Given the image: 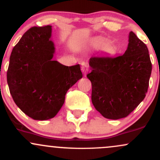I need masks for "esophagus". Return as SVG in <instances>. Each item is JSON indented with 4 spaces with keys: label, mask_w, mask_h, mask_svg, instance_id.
Instances as JSON below:
<instances>
[{
    "label": "esophagus",
    "mask_w": 160,
    "mask_h": 160,
    "mask_svg": "<svg viewBox=\"0 0 160 160\" xmlns=\"http://www.w3.org/2000/svg\"><path fill=\"white\" fill-rule=\"evenodd\" d=\"M89 70V65H88L86 62H82V65H81V71L83 74H86L88 73Z\"/></svg>",
    "instance_id": "esophagus-1"
}]
</instances>
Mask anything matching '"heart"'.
Wrapping results in <instances>:
<instances>
[{
	"label": "heart",
	"mask_w": 160,
	"mask_h": 160,
	"mask_svg": "<svg viewBox=\"0 0 160 160\" xmlns=\"http://www.w3.org/2000/svg\"><path fill=\"white\" fill-rule=\"evenodd\" d=\"M91 47L94 49H98L102 48V51L107 55H113L117 52V48L113 43L111 42L106 43V40L104 39H95L91 42Z\"/></svg>",
	"instance_id": "obj_1"
}]
</instances>
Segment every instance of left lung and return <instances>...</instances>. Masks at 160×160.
<instances>
[{
    "label": "left lung",
    "instance_id": "left-lung-1",
    "mask_svg": "<svg viewBox=\"0 0 160 160\" xmlns=\"http://www.w3.org/2000/svg\"><path fill=\"white\" fill-rule=\"evenodd\" d=\"M92 102L104 117H127L144 100L152 71L147 46L135 33L128 34L127 49L117 57H92Z\"/></svg>",
    "mask_w": 160,
    "mask_h": 160
}]
</instances>
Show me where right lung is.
<instances>
[{
    "label": "right lung",
    "instance_id": "add662e5",
    "mask_svg": "<svg viewBox=\"0 0 160 160\" xmlns=\"http://www.w3.org/2000/svg\"><path fill=\"white\" fill-rule=\"evenodd\" d=\"M56 52L52 26L33 27L12 49L7 79L14 102L36 120H47L60 111L70 88L82 78L80 65L52 60Z\"/></svg>",
    "mask_w": 160,
    "mask_h": 160
}]
</instances>
